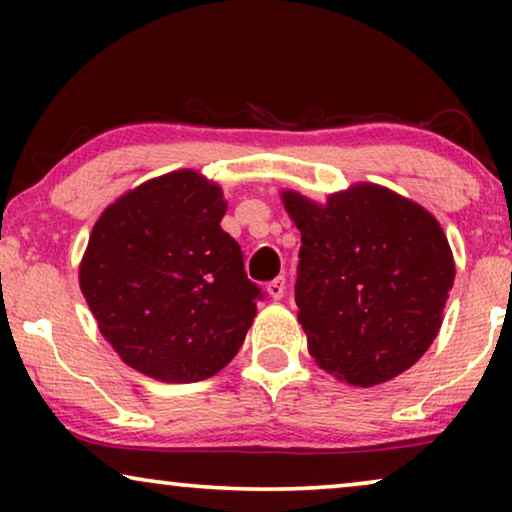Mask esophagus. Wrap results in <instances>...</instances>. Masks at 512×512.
Returning a JSON list of instances; mask_svg holds the SVG:
<instances>
[{
  "mask_svg": "<svg viewBox=\"0 0 512 512\" xmlns=\"http://www.w3.org/2000/svg\"><path fill=\"white\" fill-rule=\"evenodd\" d=\"M284 291H286V279H284V277H275V279H272V282L268 284V296H270V298L279 300V298L284 296Z\"/></svg>",
  "mask_w": 512,
  "mask_h": 512,
  "instance_id": "esophagus-1",
  "label": "esophagus"
}]
</instances>
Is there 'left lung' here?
I'll return each mask as SVG.
<instances>
[{"mask_svg": "<svg viewBox=\"0 0 512 512\" xmlns=\"http://www.w3.org/2000/svg\"><path fill=\"white\" fill-rule=\"evenodd\" d=\"M300 230L298 321L319 368L375 387L422 359L454 284L450 242L422 205L377 184L324 205L282 191Z\"/></svg>", "mask_w": 512, "mask_h": 512, "instance_id": "left-lung-1", "label": "left lung"}]
</instances>
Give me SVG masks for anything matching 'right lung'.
I'll return each instance as SVG.
<instances>
[{
	"label": "right lung",
	"mask_w": 512,
	"mask_h": 512,
	"mask_svg": "<svg viewBox=\"0 0 512 512\" xmlns=\"http://www.w3.org/2000/svg\"><path fill=\"white\" fill-rule=\"evenodd\" d=\"M226 200L195 170L149 179L100 214L79 284L104 340L153 380L200 382L226 368L261 289L221 228Z\"/></svg>",
	"instance_id": "add662e5"
}]
</instances>
